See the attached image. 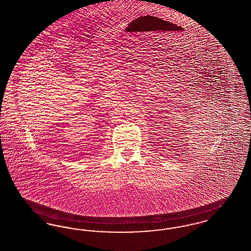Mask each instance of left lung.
I'll return each mask as SVG.
<instances>
[{
    "mask_svg": "<svg viewBox=\"0 0 251 251\" xmlns=\"http://www.w3.org/2000/svg\"><path fill=\"white\" fill-rule=\"evenodd\" d=\"M165 22H163L162 20H158L154 18H152V20H145L143 22L137 23V25L135 26V29H133V31L136 33V37H139L138 40H136V42L138 44H148V43H151L152 41H154L153 39V35L157 36L156 34L160 33L164 26ZM151 36L150 37L149 36ZM143 41V43H140V40Z\"/></svg>",
    "mask_w": 251,
    "mask_h": 251,
    "instance_id": "left-lung-1",
    "label": "left lung"
}]
</instances>
